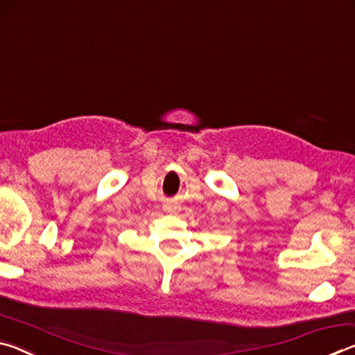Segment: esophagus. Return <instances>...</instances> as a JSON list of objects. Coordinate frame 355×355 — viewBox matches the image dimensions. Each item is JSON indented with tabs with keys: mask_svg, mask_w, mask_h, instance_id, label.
<instances>
[{
	"mask_svg": "<svg viewBox=\"0 0 355 355\" xmlns=\"http://www.w3.org/2000/svg\"><path fill=\"white\" fill-rule=\"evenodd\" d=\"M164 209H166V211H169V213L178 211V205H175V203H166V205H164Z\"/></svg>",
	"mask_w": 355,
	"mask_h": 355,
	"instance_id": "1",
	"label": "esophagus"
}]
</instances>
